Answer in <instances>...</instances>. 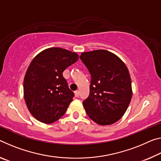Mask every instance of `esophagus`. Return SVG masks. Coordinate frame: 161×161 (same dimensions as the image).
I'll return each mask as SVG.
<instances>
[{
    "mask_svg": "<svg viewBox=\"0 0 161 161\" xmlns=\"http://www.w3.org/2000/svg\"><path fill=\"white\" fill-rule=\"evenodd\" d=\"M75 94L76 97H78L79 95H80V92H79V91H76L75 92Z\"/></svg>",
    "mask_w": 161,
    "mask_h": 161,
    "instance_id": "obj_1",
    "label": "esophagus"
}]
</instances>
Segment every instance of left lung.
I'll use <instances>...</instances> for the list:
<instances>
[{"label": "left lung", "instance_id": "left-lung-1", "mask_svg": "<svg viewBox=\"0 0 161 161\" xmlns=\"http://www.w3.org/2000/svg\"><path fill=\"white\" fill-rule=\"evenodd\" d=\"M80 58L91 75L90 95L83 101L86 114L101 125L114 123L123 116L132 98L126 65L106 50L83 52Z\"/></svg>", "mask_w": 161, "mask_h": 161}]
</instances>
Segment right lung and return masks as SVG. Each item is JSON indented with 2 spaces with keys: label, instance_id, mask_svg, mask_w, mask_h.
Instances as JSON below:
<instances>
[{
  "label": "right lung",
  "instance_id": "right-lung-1",
  "mask_svg": "<svg viewBox=\"0 0 161 161\" xmlns=\"http://www.w3.org/2000/svg\"><path fill=\"white\" fill-rule=\"evenodd\" d=\"M78 57L75 52L54 47L44 50L31 62L24 81V99L39 121L50 124L65 114L75 94L62 73Z\"/></svg>",
  "mask_w": 161,
  "mask_h": 161
}]
</instances>
